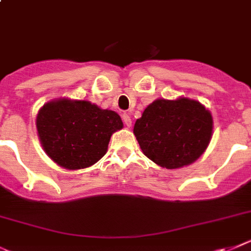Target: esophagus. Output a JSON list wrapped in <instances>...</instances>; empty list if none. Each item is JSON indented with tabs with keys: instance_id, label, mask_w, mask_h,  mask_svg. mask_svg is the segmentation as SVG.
Returning a JSON list of instances; mask_svg holds the SVG:
<instances>
[{
	"instance_id": "1",
	"label": "esophagus",
	"mask_w": 251,
	"mask_h": 251,
	"mask_svg": "<svg viewBox=\"0 0 251 251\" xmlns=\"http://www.w3.org/2000/svg\"><path fill=\"white\" fill-rule=\"evenodd\" d=\"M122 119H123L124 124L127 126L128 128L132 127V119H130V117L128 115V114H123V117H122Z\"/></svg>"
}]
</instances>
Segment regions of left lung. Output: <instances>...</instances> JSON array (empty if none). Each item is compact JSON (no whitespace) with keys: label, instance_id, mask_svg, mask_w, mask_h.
<instances>
[{"label":"left lung","instance_id":"left-lung-1","mask_svg":"<svg viewBox=\"0 0 251 251\" xmlns=\"http://www.w3.org/2000/svg\"><path fill=\"white\" fill-rule=\"evenodd\" d=\"M133 133L150 160L177 169L194 163L206 150L212 140L213 118L199 101L159 99L136 121Z\"/></svg>","mask_w":251,"mask_h":251}]
</instances>
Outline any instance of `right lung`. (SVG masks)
<instances>
[{
    "label": "right lung",
    "instance_id": "right-lung-1",
    "mask_svg": "<svg viewBox=\"0 0 251 251\" xmlns=\"http://www.w3.org/2000/svg\"><path fill=\"white\" fill-rule=\"evenodd\" d=\"M43 150L60 167H91L106 154L111 134L123 128L121 117L84 100L59 99L45 103L37 115Z\"/></svg>",
    "mask_w": 251,
    "mask_h": 251
}]
</instances>
